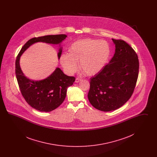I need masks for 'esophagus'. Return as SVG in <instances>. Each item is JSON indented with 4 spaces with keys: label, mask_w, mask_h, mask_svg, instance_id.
<instances>
[{
    "label": "esophagus",
    "mask_w": 157,
    "mask_h": 157,
    "mask_svg": "<svg viewBox=\"0 0 157 157\" xmlns=\"http://www.w3.org/2000/svg\"><path fill=\"white\" fill-rule=\"evenodd\" d=\"M82 79L81 78H76V79H75V82L76 83H78V82H80Z\"/></svg>",
    "instance_id": "esophagus-1"
}]
</instances>
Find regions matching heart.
Segmentation results:
<instances>
[{
    "label": "heart",
    "mask_w": 157,
    "mask_h": 157,
    "mask_svg": "<svg viewBox=\"0 0 157 157\" xmlns=\"http://www.w3.org/2000/svg\"><path fill=\"white\" fill-rule=\"evenodd\" d=\"M111 55V47L103 40L83 39L71 46L69 53L62 54L60 62L65 71L73 74L79 67L86 75H96L108 63Z\"/></svg>",
    "instance_id": "heart-1"
}]
</instances>
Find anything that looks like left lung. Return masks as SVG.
Returning <instances> with one entry per match:
<instances>
[{
    "label": "left lung",
    "instance_id": "left-lung-1",
    "mask_svg": "<svg viewBox=\"0 0 157 157\" xmlns=\"http://www.w3.org/2000/svg\"><path fill=\"white\" fill-rule=\"evenodd\" d=\"M115 52L104 68L90 79L88 98L98 110L114 111L132 96L139 72L138 55L123 40L112 39Z\"/></svg>",
    "mask_w": 157,
    "mask_h": 157
}]
</instances>
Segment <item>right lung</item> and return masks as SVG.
<instances>
[{"label": "right lung", "instance_id": "1", "mask_svg": "<svg viewBox=\"0 0 157 157\" xmlns=\"http://www.w3.org/2000/svg\"><path fill=\"white\" fill-rule=\"evenodd\" d=\"M67 37L66 35L61 34L32 38L23 45L17 56L15 72L21 94L26 102L37 111L50 112L59 106L65 99L67 88L73 85L75 78L64 74L59 67H57L51 75L43 80H30L24 75L20 67L21 56L35 43L60 44ZM61 54L62 48L58 53V59Z\"/></svg>", "mask_w": 157, "mask_h": 157}]
</instances>
